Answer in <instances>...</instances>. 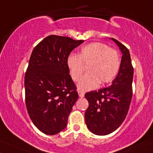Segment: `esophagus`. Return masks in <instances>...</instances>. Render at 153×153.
<instances>
[{
	"mask_svg": "<svg viewBox=\"0 0 153 153\" xmlns=\"http://www.w3.org/2000/svg\"><path fill=\"white\" fill-rule=\"evenodd\" d=\"M78 95H79L80 97H84V92L82 91H80V90L78 91Z\"/></svg>",
	"mask_w": 153,
	"mask_h": 153,
	"instance_id": "obj_1",
	"label": "esophagus"
}]
</instances>
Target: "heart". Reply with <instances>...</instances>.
<instances>
[{"instance_id": "obj_1", "label": "heart", "mask_w": 153, "mask_h": 153, "mask_svg": "<svg viewBox=\"0 0 153 153\" xmlns=\"http://www.w3.org/2000/svg\"><path fill=\"white\" fill-rule=\"evenodd\" d=\"M87 73L78 84L81 91L95 88L100 83L103 85L116 77L120 68V54L114 48L99 42L83 46L79 54L71 53L67 59V65L70 76L75 82L81 78L84 66Z\"/></svg>"}]
</instances>
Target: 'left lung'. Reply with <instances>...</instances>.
<instances>
[{
	"label": "left lung",
	"instance_id": "left-lung-1",
	"mask_svg": "<svg viewBox=\"0 0 153 153\" xmlns=\"http://www.w3.org/2000/svg\"><path fill=\"white\" fill-rule=\"evenodd\" d=\"M112 40L123 53L118 74L111 85L85 94L89 103L85 113V123L97 135H107L121 125L128 114L133 95L134 68L129 51L117 40Z\"/></svg>",
	"mask_w": 153,
	"mask_h": 153
}]
</instances>
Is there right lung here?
Here are the masks:
<instances>
[{"label":"right lung","mask_w":153,"mask_h":153,"mask_svg":"<svg viewBox=\"0 0 153 153\" xmlns=\"http://www.w3.org/2000/svg\"><path fill=\"white\" fill-rule=\"evenodd\" d=\"M83 42L51 35L32 52L25 76V103L30 119L43 134L54 135L66 127L78 98L67 59Z\"/></svg>","instance_id":"add662e5"}]
</instances>
